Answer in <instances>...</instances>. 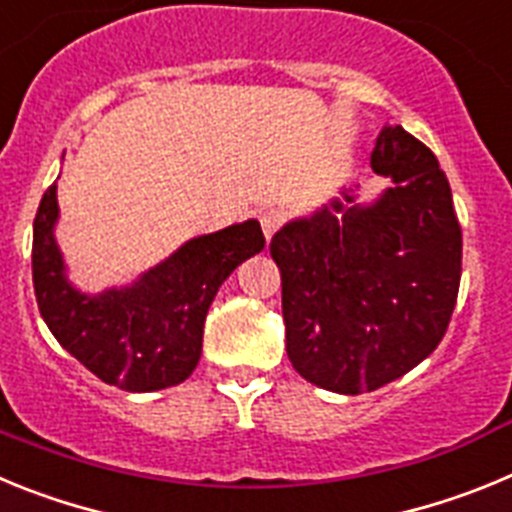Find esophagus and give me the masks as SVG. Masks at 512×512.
I'll use <instances>...</instances> for the list:
<instances>
[{
  "instance_id": "1",
  "label": "esophagus",
  "mask_w": 512,
  "mask_h": 512,
  "mask_svg": "<svg viewBox=\"0 0 512 512\" xmlns=\"http://www.w3.org/2000/svg\"><path fill=\"white\" fill-rule=\"evenodd\" d=\"M259 220H261V230H264L266 241H269L271 235H274L279 228H282L284 212L282 210H264V212H261Z\"/></svg>"
}]
</instances>
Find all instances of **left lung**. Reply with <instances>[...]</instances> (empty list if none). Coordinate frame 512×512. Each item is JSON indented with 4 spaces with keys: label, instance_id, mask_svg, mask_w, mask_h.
<instances>
[{
    "label": "left lung",
    "instance_id": "left-lung-1",
    "mask_svg": "<svg viewBox=\"0 0 512 512\" xmlns=\"http://www.w3.org/2000/svg\"><path fill=\"white\" fill-rule=\"evenodd\" d=\"M372 169L392 176L374 205L333 202L269 243L289 361L338 395L379 390L431 356L459 295L461 225L438 158L395 125L377 138Z\"/></svg>",
    "mask_w": 512,
    "mask_h": 512
}]
</instances>
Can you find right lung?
Instances as JSON below:
<instances>
[{
    "label": "right lung",
    "mask_w": 512,
    "mask_h": 512,
    "mask_svg": "<svg viewBox=\"0 0 512 512\" xmlns=\"http://www.w3.org/2000/svg\"><path fill=\"white\" fill-rule=\"evenodd\" d=\"M56 217V184H51L33 223V287L40 315L74 359L125 392L164 390L194 372L217 289L266 243L261 225L246 220L184 243L133 287L89 297L63 277L53 238Z\"/></svg>",
    "instance_id": "add662e5"
}]
</instances>
